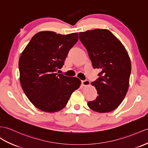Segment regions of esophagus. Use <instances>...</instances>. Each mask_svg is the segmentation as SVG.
I'll return each instance as SVG.
<instances>
[{"label": "esophagus", "mask_w": 148, "mask_h": 148, "mask_svg": "<svg viewBox=\"0 0 148 148\" xmlns=\"http://www.w3.org/2000/svg\"><path fill=\"white\" fill-rule=\"evenodd\" d=\"M81 83H82V85L84 86H86L90 85V81H88V80H84V81H81Z\"/></svg>", "instance_id": "obj_1"}]
</instances>
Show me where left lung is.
Here are the masks:
<instances>
[{"label":"left lung","mask_w":148,"mask_h":148,"mask_svg":"<svg viewBox=\"0 0 148 148\" xmlns=\"http://www.w3.org/2000/svg\"><path fill=\"white\" fill-rule=\"evenodd\" d=\"M94 69L101 72L92 82L98 96L88 105L99 113L114 110L121 105L127 92L131 63L122 43L108 29H95L79 33Z\"/></svg>","instance_id":"1"}]
</instances>
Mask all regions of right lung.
Segmentation results:
<instances>
[{
    "label": "right lung",
    "instance_id": "1",
    "mask_svg": "<svg viewBox=\"0 0 148 148\" xmlns=\"http://www.w3.org/2000/svg\"><path fill=\"white\" fill-rule=\"evenodd\" d=\"M77 40V33L62 35L53 32H39L21 55V84L29 100L41 110H60L79 88L81 81L77 77L56 73Z\"/></svg>",
    "mask_w": 148,
    "mask_h": 148
}]
</instances>
